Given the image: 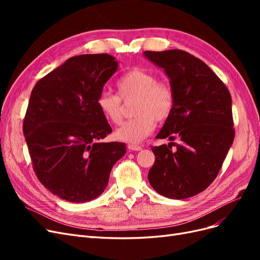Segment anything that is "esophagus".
I'll return each mask as SVG.
<instances>
[{"label":"esophagus","instance_id":"esophagus-1","mask_svg":"<svg viewBox=\"0 0 260 260\" xmlns=\"http://www.w3.org/2000/svg\"><path fill=\"white\" fill-rule=\"evenodd\" d=\"M128 149H130V151H141L142 149V146L140 145H135V144H128Z\"/></svg>","mask_w":260,"mask_h":260}]
</instances>
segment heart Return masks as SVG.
Returning a JSON list of instances; mask_svg holds the SVG:
<instances>
[{"label": "heart", "instance_id": "heart-1", "mask_svg": "<svg viewBox=\"0 0 260 260\" xmlns=\"http://www.w3.org/2000/svg\"><path fill=\"white\" fill-rule=\"evenodd\" d=\"M117 95L102 91L96 105L107 120L115 124L122 121L121 101L135 99V118L122 123L115 132L118 140L139 143L154 130L155 121L164 122L175 107V92L166 81L157 80L156 75L144 68L135 67L125 72L116 82Z\"/></svg>", "mask_w": 260, "mask_h": 260}]
</instances>
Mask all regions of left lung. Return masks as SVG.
Returning <instances> with one entry per match:
<instances>
[{"instance_id":"obj_1","label":"left lung","mask_w":260,"mask_h":260,"mask_svg":"<svg viewBox=\"0 0 260 260\" xmlns=\"http://www.w3.org/2000/svg\"><path fill=\"white\" fill-rule=\"evenodd\" d=\"M144 55L165 70L175 92L174 111L156 138L180 141L152 147L156 159L148 182L162 196L184 200L212 183L233 143L231 94L205 62L190 53L168 50Z\"/></svg>"}]
</instances>
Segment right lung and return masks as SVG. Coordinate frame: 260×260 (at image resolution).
Returning <instances> with one entry per match:
<instances>
[{
  "label": "right lung",
  "mask_w": 260,
  "mask_h": 260,
  "mask_svg": "<svg viewBox=\"0 0 260 260\" xmlns=\"http://www.w3.org/2000/svg\"><path fill=\"white\" fill-rule=\"evenodd\" d=\"M109 54L68 58L39 80L31 92L23 135L39 181L73 203L96 199L125 154V144L102 142L112 128L96 105L117 70Z\"/></svg>",
  "instance_id": "obj_1"
}]
</instances>
